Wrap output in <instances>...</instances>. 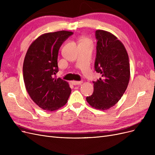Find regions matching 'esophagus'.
<instances>
[{
  "label": "esophagus",
  "instance_id": "obj_1",
  "mask_svg": "<svg viewBox=\"0 0 155 155\" xmlns=\"http://www.w3.org/2000/svg\"><path fill=\"white\" fill-rule=\"evenodd\" d=\"M72 84L73 85H81V84L83 83L82 81H72Z\"/></svg>",
  "mask_w": 155,
  "mask_h": 155
}]
</instances>
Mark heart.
Returning <instances> with one entry per match:
<instances>
[{
    "label": "heart",
    "instance_id": "b5f03b06",
    "mask_svg": "<svg viewBox=\"0 0 155 155\" xmlns=\"http://www.w3.org/2000/svg\"><path fill=\"white\" fill-rule=\"evenodd\" d=\"M80 43H91L90 40H89L87 37H82L80 40Z\"/></svg>",
    "mask_w": 155,
    "mask_h": 155
}]
</instances>
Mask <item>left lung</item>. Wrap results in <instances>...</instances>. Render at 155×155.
<instances>
[{
    "mask_svg": "<svg viewBox=\"0 0 155 155\" xmlns=\"http://www.w3.org/2000/svg\"><path fill=\"white\" fill-rule=\"evenodd\" d=\"M97 41L95 70L101 78L93 81V94L86 97L93 108L110 109L122 97L130 79L129 56L124 45L111 33L96 31Z\"/></svg>",
    "mask_w": 155,
    "mask_h": 155,
    "instance_id": "8db88e82",
    "label": "left lung"
}]
</instances>
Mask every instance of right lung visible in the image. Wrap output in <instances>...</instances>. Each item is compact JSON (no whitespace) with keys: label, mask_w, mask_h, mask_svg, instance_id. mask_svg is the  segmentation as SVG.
Instances as JSON below:
<instances>
[{"label":"right lung","mask_w":155,"mask_h":155,"mask_svg":"<svg viewBox=\"0 0 155 155\" xmlns=\"http://www.w3.org/2000/svg\"><path fill=\"white\" fill-rule=\"evenodd\" d=\"M73 32L58 31L40 35L33 41L23 63V78L26 91L43 110L54 111L67 103L71 93L68 82L54 76L58 72L59 50Z\"/></svg>","instance_id":"add662e5"}]
</instances>
